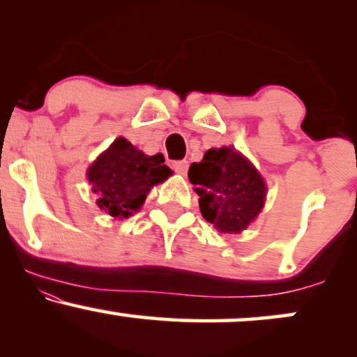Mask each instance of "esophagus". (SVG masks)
<instances>
[{"label": "esophagus", "mask_w": 357, "mask_h": 357, "mask_svg": "<svg viewBox=\"0 0 357 357\" xmlns=\"http://www.w3.org/2000/svg\"><path fill=\"white\" fill-rule=\"evenodd\" d=\"M188 161H174L173 162V169L178 174H186L188 173Z\"/></svg>", "instance_id": "34e87169"}]
</instances>
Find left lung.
Segmentation results:
<instances>
[{
	"instance_id": "8db88e82",
	"label": "left lung",
	"mask_w": 357,
	"mask_h": 357,
	"mask_svg": "<svg viewBox=\"0 0 357 357\" xmlns=\"http://www.w3.org/2000/svg\"><path fill=\"white\" fill-rule=\"evenodd\" d=\"M188 178L198 186L203 218L221 233L245 230L264 208V179L233 147L206 151L202 162L190 166Z\"/></svg>"
}]
</instances>
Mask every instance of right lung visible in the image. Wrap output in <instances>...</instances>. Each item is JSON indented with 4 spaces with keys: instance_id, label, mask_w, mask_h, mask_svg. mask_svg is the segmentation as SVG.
<instances>
[{
    "instance_id": "right-lung-1",
    "label": "right lung",
    "mask_w": 357,
    "mask_h": 357,
    "mask_svg": "<svg viewBox=\"0 0 357 357\" xmlns=\"http://www.w3.org/2000/svg\"><path fill=\"white\" fill-rule=\"evenodd\" d=\"M169 174L165 155H146L124 137L116 139L87 171L99 208L116 218L137 211L151 188Z\"/></svg>"
}]
</instances>
